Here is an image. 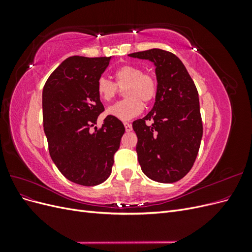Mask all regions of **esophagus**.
Here are the masks:
<instances>
[{"mask_svg":"<svg viewBox=\"0 0 252 252\" xmlns=\"http://www.w3.org/2000/svg\"><path fill=\"white\" fill-rule=\"evenodd\" d=\"M124 126H125V129H126V131H127V132H129V131H131V130H132V126H131V124H130V123H127V122H125V123H124Z\"/></svg>","mask_w":252,"mask_h":252,"instance_id":"1","label":"esophagus"}]
</instances>
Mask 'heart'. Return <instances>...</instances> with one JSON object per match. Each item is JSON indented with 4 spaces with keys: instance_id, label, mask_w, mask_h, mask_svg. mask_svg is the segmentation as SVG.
Instances as JSON below:
<instances>
[{
    "instance_id": "heart-1",
    "label": "heart",
    "mask_w": 252,
    "mask_h": 252,
    "mask_svg": "<svg viewBox=\"0 0 252 252\" xmlns=\"http://www.w3.org/2000/svg\"><path fill=\"white\" fill-rule=\"evenodd\" d=\"M116 83L101 77L96 82V94L102 101L111 102L124 89L126 98L108 108L110 116L122 121H128L139 116L144 109V104H150L158 94V81L151 73L143 72L135 65H123L114 71Z\"/></svg>"
}]
</instances>
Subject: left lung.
Masks as SVG:
<instances>
[{
    "label": "left lung",
    "mask_w": 252,
    "mask_h": 252,
    "mask_svg": "<svg viewBox=\"0 0 252 252\" xmlns=\"http://www.w3.org/2000/svg\"><path fill=\"white\" fill-rule=\"evenodd\" d=\"M129 57L154 62L158 80L154 108L132 123L141 168L154 181L177 182L192 168L200 149L203 123L197 89L172 52L154 48ZM147 120L153 124L147 126Z\"/></svg>",
    "instance_id": "1"
}]
</instances>
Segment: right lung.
<instances>
[{
  "mask_svg": "<svg viewBox=\"0 0 252 252\" xmlns=\"http://www.w3.org/2000/svg\"><path fill=\"white\" fill-rule=\"evenodd\" d=\"M109 58L73 56L53 71L43 89V124L49 155L66 179L95 186L108 179L125 127L107 116L101 128L93 127L104 106L96 82Z\"/></svg>",
  "mask_w": 252,
  "mask_h": 252,
  "instance_id": "1",
  "label": "right lung"
}]
</instances>
